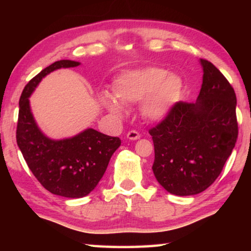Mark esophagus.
<instances>
[{
	"label": "esophagus",
	"instance_id": "obj_1",
	"mask_svg": "<svg viewBox=\"0 0 251 251\" xmlns=\"http://www.w3.org/2000/svg\"><path fill=\"white\" fill-rule=\"evenodd\" d=\"M127 138H128L129 141H136V139L141 138V134L136 130H130L127 133Z\"/></svg>",
	"mask_w": 251,
	"mask_h": 251
}]
</instances>
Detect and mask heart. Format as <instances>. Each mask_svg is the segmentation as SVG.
<instances>
[{"label":"heart","mask_w":251,"mask_h":251,"mask_svg":"<svg viewBox=\"0 0 251 251\" xmlns=\"http://www.w3.org/2000/svg\"><path fill=\"white\" fill-rule=\"evenodd\" d=\"M182 82L179 76L168 74L161 67L124 72L114 80V95L101 93L100 104L115 116H124V105L141 103L142 115L148 121L159 122L168 116L179 100Z\"/></svg>","instance_id":"heart-1"}]
</instances>
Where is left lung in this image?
Segmentation results:
<instances>
[{
  "instance_id": "left-lung-1",
  "label": "left lung",
  "mask_w": 251,
  "mask_h": 251,
  "mask_svg": "<svg viewBox=\"0 0 251 251\" xmlns=\"http://www.w3.org/2000/svg\"><path fill=\"white\" fill-rule=\"evenodd\" d=\"M202 84L195 103L178 101L150 130L152 172L165 190L190 196L207 189L222 173L238 137L237 99L217 67L201 59Z\"/></svg>"
}]
</instances>
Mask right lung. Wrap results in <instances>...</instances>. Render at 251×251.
<instances>
[{
    "label": "right lung",
    "instance_id": "obj_1",
    "mask_svg": "<svg viewBox=\"0 0 251 251\" xmlns=\"http://www.w3.org/2000/svg\"><path fill=\"white\" fill-rule=\"evenodd\" d=\"M79 62L62 59L41 71L24 87L20 99L16 143L33 175L54 195L82 198L94 190L121 139L87 128L70 138L52 139L37 126L29 96L46 75Z\"/></svg>",
    "mask_w": 251,
    "mask_h": 251
}]
</instances>
